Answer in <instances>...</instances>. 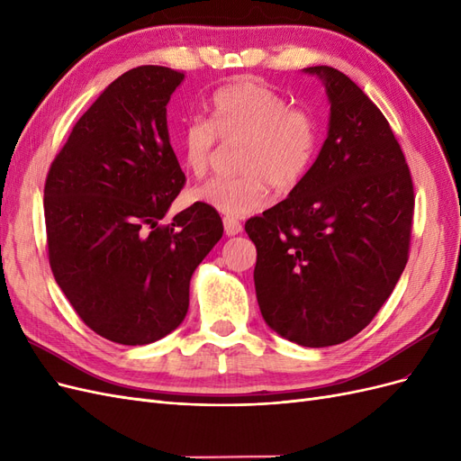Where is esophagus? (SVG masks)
<instances>
[{
  "label": "esophagus",
  "instance_id": "1",
  "mask_svg": "<svg viewBox=\"0 0 461 461\" xmlns=\"http://www.w3.org/2000/svg\"><path fill=\"white\" fill-rule=\"evenodd\" d=\"M222 225H225V232L229 236H234V234L242 232V222L239 219H234V217H229V215L222 217Z\"/></svg>",
  "mask_w": 461,
  "mask_h": 461
}]
</instances>
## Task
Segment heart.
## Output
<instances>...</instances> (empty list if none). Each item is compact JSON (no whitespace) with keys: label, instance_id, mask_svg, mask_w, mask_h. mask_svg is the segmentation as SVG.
Here are the masks:
<instances>
[{"label":"heart","instance_id":"heart-1","mask_svg":"<svg viewBox=\"0 0 461 461\" xmlns=\"http://www.w3.org/2000/svg\"><path fill=\"white\" fill-rule=\"evenodd\" d=\"M221 142L234 146L239 171L207 180L190 192V200L227 215H246L267 200V185L292 192L308 176L319 127L310 111L294 107L286 95L256 80L219 88L209 100V119L194 117L176 136L185 169L202 178L219 158Z\"/></svg>","mask_w":461,"mask_h":461}]
</instances>
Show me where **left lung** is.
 Returning <instances> with one entry per match:
<instances>
[{
    "instance_id": "1",
    "label": "left lung",
    "mask_w": 461,
    "mask_h": 461,
    "mask_svg": "<svg viewBox=\"0 0 461 461\" xmlns=\"http://www.w3.org/2000/svg\"><path fill=\"white\" fill-rule=\"evenodd\" d=\"M325 80L329 136L281 203L246 221L258 249L256 294L281 337L323 348L364 330L393 294L410 258L413 183L388 121L332 67Z\"/></svg>"
}]
</instances>
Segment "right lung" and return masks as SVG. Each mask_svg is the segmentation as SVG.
<instances>
[{
    "label": "right lung",
    "mask_w": 461,
    "mask_h": 461,
    "mask_svg": "<svg viewBox=\"0 0 461 461\" xmlns=\"http://www.w3.org/2000/svg\"><path fill=\"white\" fill-rule=\"evenodd\" d=\"M185 73L131 68L104 90L50 165L44 186L51 273L78 317L117 344H149L188 312L192 273L222 236L213 207L163 225L186 176L167 132Z\"/></svg>",
    "instance_id": "obj_1"
}]
</instances>
